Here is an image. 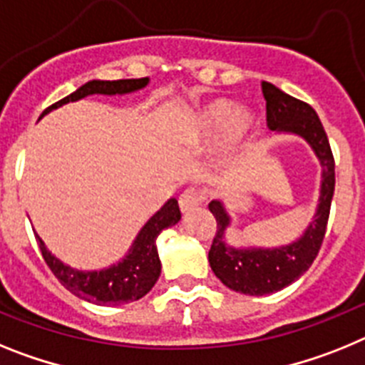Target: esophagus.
Returning a JSON list of instances; mask_svg holds the SVG:
<instances>
[{
	"label": "esophagus",
	"mask_w": 365,
	"mask_h": 365,
	"mask_svg": "<svg viewBox=\"0 0 365 365\" xmlns=\"http://www.w3.org/2000/svg\"><path fill=\"white\" fill-rule=\"evenodd\" d=\"M204 200L205 192L198 191V189H185V191L182 192V196H180L178 204L180 209H182V213H189V211H192L195 207H198Z\"/></svg>",
	"instance_id": "obj_1"
}]
</instances>
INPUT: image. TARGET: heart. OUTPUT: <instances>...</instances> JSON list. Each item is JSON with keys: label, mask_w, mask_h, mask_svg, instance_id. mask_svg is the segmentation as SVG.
Here are the masks:
<instances>
[{"label": "heart", "mask_w": 365, "mask_h": 365, "mask_svg": "<svg viewBox=\"0 0 365 365\" xmlns=\"http://www.w3.org/2000/svg\"><path fill=\"white\" fill-rule=\"evenodd\" d=\"M196 126L205 135H224L233 130L237 138H242L253 128V117L240 112L235 103L218 99L202 110L196 119Z\"/></svg>", "instance_id": "obj_1"}]
</instances>
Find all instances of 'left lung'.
<instances>
[{
    "label": "left lung",
    "mask_w": 365,
    "mask_h": 365,
    "mask_svg": "<svg viewBox=\"0 0 365 365\" xmlns=\"http://www.w3.org/2000/svg\"><path fill=\"white\" fill-rule=\"evenodd\" d=\"M266 99V125L279 134L299 135L312 147L322 165V185L316 213L305 233L277 248H233L226 242L231 217L220 200L209 204L217 220V233L209 250V264L222 283L246 296H264L292 284L314 262L327 231L334 195V158L318 113L310 104L284 93L270 82H262Z\"/></svg>",
    "instance_id": "obj_1"
}]
</instances>
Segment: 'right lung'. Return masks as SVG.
<instances>
[{
  "mask_svg": "<svg viewBox=\"0 0 365 365\" xmlns=\"http://www.w3.org/2000/svg\"><path fill=\"white\" fill-rule=\"evenodd\" d=\"M147 84L148 77L123 78V81H90L53 106L46 108L40 117L49 113L51 110L64 106V104L84 99L88 95H125L141 90ZM180 218H182V213H180L178 200L170 198V200L165 202L163 207L154 217L148 218V222L141 227L125 257L117 264L103 268V270H75L71 266L64 264L60 259H56L38 235L36 242L40 246L43 261L47 262L51 272L55 274L60 283L68 288L69 292L75 294L81 299L97 303V305H125L130 301H138L147 296L152 287L156 284L161 274L156 239L161 231L178 224Z\"/></svg>",
  "mask_w": 365,
  "mask_h": 365,
  "instance_id": "1",
  "label": "right lung"
}]
</instances>
